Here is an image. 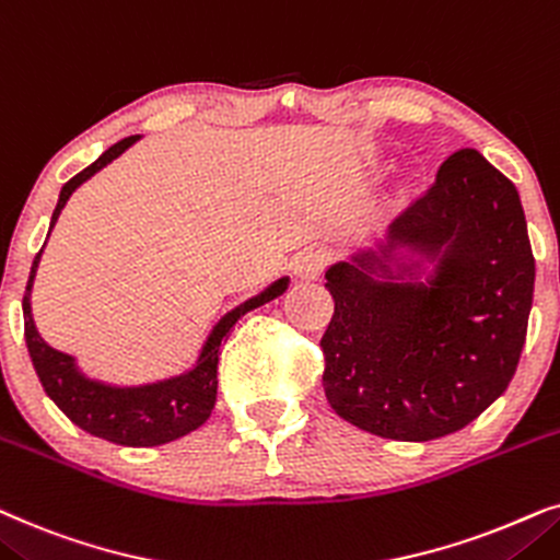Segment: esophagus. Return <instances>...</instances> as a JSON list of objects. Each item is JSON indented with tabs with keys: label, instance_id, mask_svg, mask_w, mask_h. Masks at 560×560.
Segmentation results:
<instances>
[{
	"label": "esophagus",
	"instance_id": "1",
	"mask_svg": "<svg viewBox=\"0 0 560 560\" xmlns=\"http://www.w3.org/2000/svg\"><path fill=\"white\" fill-rule=\"evenodd\" d=\"M327 264H330V250H327L325 245H312V248L294 258V273L300 276L302 281H315L317 276L325 271Z\"/></svg>",
	"mask_w": 560,
	"mask_h": 560
}]
</instances>
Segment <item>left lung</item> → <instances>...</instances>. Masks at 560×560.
<instances>
[{"label": "left lung", "instance_id": "obj_1", "mask_svg": "<svg viewBox=\"0 0 560 560\" xmlns=\"http://www.w3.org/2000/svg\"><path fill=\"white\" fill-rule=\"evenodd\" d=\"M335 315L323 386L342 420L424 443L474 422L517 371L535 258L520 194L479 151L453 153L386 241L325 271Z\"/></svg>", "mask_w": 560, "mask_h": 560}]
</instances>
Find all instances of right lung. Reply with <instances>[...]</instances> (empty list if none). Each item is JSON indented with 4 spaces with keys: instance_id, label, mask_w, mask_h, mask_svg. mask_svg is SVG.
<instances>
[{
    "instance_id": "1",
    "label": "right lung",
    "mask_w": 560,
    "mask_h": 560,
    "mask_svg": "<svg viewBox=\"0 0 560 560\" xmlns=\"http://www.w3.org/2000/svg\"><path fill=\"white\" fill-rule=\"evenodd\" d=\"M140 136L122 138L119 143L107 148L92 166H86L71 182L63 184L58 194V205L50 218V230L58 222V214L69 202V197L79 189L86 178H92L96 171H102L107 163L119 159L132 143H138ZM43 250L37 253L30 268V279L25 296H22V315H25V342L27 353L33 358L35 374L40 378L43 389L56 407L69 417L73 424L86 430L89 435L102 438V441L130 445V448H148V445H163L186 435V432L197 430L199 424L207 422L212 415L214 401H218V361L220 346L233 330V325L241 319L245 312L260 307V304L276 300L287 292L289 276L276 279L271 287L264 292L250 296L228 315L220 317V323L212 327L207 335L202 350H199L197 363L189 371L178 376L161 378V382L138 384V386H117L104 384L100 378H89L84 371L77 366V358L61 350L50 348L37 332L33 310H30V292H33V281L37 264H40Z\"/></svg>"
}]
</instances>
